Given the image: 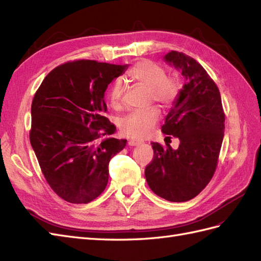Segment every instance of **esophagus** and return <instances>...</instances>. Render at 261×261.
Wrapping results in <instances>:
<instances>
[{"mask_svg": "<svg viewBox=\"0 0 261 261\" xmlns=\"http://www.w3.org/2000/svg\"><path fill=\"white\" fill-rule=\"evenodd\" d=\"M141 143V141H138V140H133V139H130L128 141V144L131 145V146H136V145H139Z\"/></svg>", "mask_w": 261, "mask_h": 261, "instance_id": "esophagus-1", "label": "esophagus"}]
</instances>
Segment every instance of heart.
I'll return each mask as SVG.
<instances>
[{
	"label": "heart",
	"instance_id": "heart-1",
	"mask_svg": "<svg viewBox=\"0 0 261 261\" xmlns=\"http://www.w3.org/2000/svg\"><path fill=\"white\" fill-rule=\"evenodd\" d=\"M129 80L137 82L148 88V99L155 100L163 106H170L180 93V80L175 75H166V70L159 63L151 60H141L128 71ZM123 88L121 82L117 80L108 91V101L113 107H120L122 102ZM160 109L152 105L144 109L133 110L123 117L120 121V129L125 136L143 139L154 128L160 119Z\"/></svg>",
	"mask_w": 261,
	"mask_h": 261
}]
</instances>
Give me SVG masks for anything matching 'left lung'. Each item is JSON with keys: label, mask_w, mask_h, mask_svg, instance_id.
I'll list each match as a JSON object with an SVG mask.
<instances>
[{"label": "left lung", "mask_w": 261, "mask_h": 261, "mask_svg": "<svg viewBox=\"0 0 261 261\" xmlns=\"http://www.w3.org/2000/svg\"><path fill=\"white\" fill-rule=\"evenodd\" d=\"M166 61L180 69L186 84L166 116L162 131L179 139L177 150L153 142L154 156L145 167L152 191L172 202L198 196L217 169L224 137L225 115L219 87L195 59L172 50Z\"/></svg>", "instance_id": "1"}]
</instances>
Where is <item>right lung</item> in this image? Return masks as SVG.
I'll return each mask as SVG.
<instances>
[{
	"instance_id": "add662e5",
	"label": "right lung",
	"mask_w": 261,
	"mask_h": 261,
	"mask_svg": "<svg viewBox=\"0 0 261 261\" xmlns=\"http://www.w3.org/2000/svg\"><path fill=\"white\" fill-rule=\"evenodd\" d=\"M94 60L65 62L44 77L32 102L29 140L48 185L70 203H88L105 190L109 162L126 140L110 136L103 94L124 72Z\"/></svg>"
}]
</instances>
